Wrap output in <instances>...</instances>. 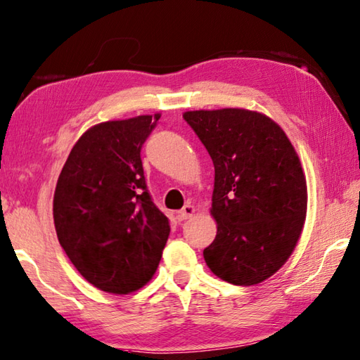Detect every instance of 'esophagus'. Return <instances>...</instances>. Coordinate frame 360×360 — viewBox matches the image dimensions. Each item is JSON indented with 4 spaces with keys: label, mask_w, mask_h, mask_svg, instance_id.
Listing matches in <instances>:
<instances>
[{
    "label": "esophagus",
    "mask_w": 360,
    "mask_h": 360,
    "mask_svg": "<svg viewBox=\"0 0 360 360\" xmlns=\"http://www.w3.org/2000/svg\"><path fill=\"white\" fill-rule=\"evenodd\" d=\"M194 215V207L191 204H186L184 209L179 212L180 221H185V219H190Z\"/></svg>",
    "instance_id": "34e87169"
}]
</instances>
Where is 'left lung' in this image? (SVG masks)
<instances>
[{
    "instance_id": "8db88e82",
    "label": "left lung",
    "mask_w": 360,
    "mask_h": 360,
    "mask_svg": "<svg viewBox=\"0 0 360 360\" xmlns=\"http://www.w3.org/2000/svg\"><path fill=\"white\" fill-rule=\"evenodd\" d=\"M184 118L215 166L218 231L204 259L218 278L257 285L288 261L304 228L307 181L299 156L285 131L259 112L193 110Z\"/></svg>"
}]
</instances>
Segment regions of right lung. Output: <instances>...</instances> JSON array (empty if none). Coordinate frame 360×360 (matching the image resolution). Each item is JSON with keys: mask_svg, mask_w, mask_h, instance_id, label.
<instances>
[{"mask_svg": "<svg viewBox=\"0 0 360 360\" xmlns=\"http://www.w3.org/2000/svg\"><path fill=\"white\" fill-rule=\"evenodd\" d=\"M160 117L93 126L72 147L55 188L61 248L80 275L105 292L142 288L166 247L169 218L153 204L141 160Z\"/></svg>", "mask_w": 360, "mask_h": 360, "instance_id": "add662e5", "label": "right lung"}]
</instances>
